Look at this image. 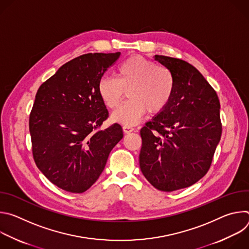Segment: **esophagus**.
Masks as SVG:
<instances>
[{
	"instance_id": "1",
	"label": "esophagus",
	"mask_w": 249,
	"mask_h": 249,
	"mask_svg": "<svg viewBox=\"0 0 249 249\" xmlns=\"http://www.w3.org/2000/svg\"><path fill=\"white\" fill-rule=\"evenodd\" d=\"M134 130H135V129H134L132 126H126V125H124V126H123V131H124V133H125V134L132 133Z\"/></svg>"
}]
</instances>
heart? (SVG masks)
Instances as JSON below:
<instances>
[{
	"label": "heart",
	"mask_w": 249,
	"mask_h": 249,
	"mask_svg": "<svg viewBox=\"0 0 249 249\" xmlns=\"http://www.w3.org/2000/svg\"><path fill=\"white\" fill-rule=\"evenodd\" d=\"M174 91V79L170 71L142 56H132L119 65L116 79L102 77L97 92L108 109H116L125 92L129 100L112 114L113 122L133 126L148 111L156 114L169 103Z\"/></svg>",
	"instance_id": "heart-1"
}]
</instances>
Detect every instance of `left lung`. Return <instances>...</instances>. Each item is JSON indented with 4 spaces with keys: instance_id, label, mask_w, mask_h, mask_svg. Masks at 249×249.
Wrapping results in <instances>:
<instances>
[{
    "instance_id": "left-lung-1",
    "label": "left lung",
    "mask_w": 249,
    "mask_h": 249,
    "mask_svg": "<svg viewBox=\"0 0 249 249\" xmlns=\"http://www.w3.org/2000/svg\"><path fill=\"white\" fill-rule=\"evenodd\" d=\"M174 91L166 107L141 129L140 168L157 189L186 188L208 172L221 140L219 97L191 64L162 55Z\"/></svg>"
}]
</instances>
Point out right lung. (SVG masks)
<instances>
[{"label": "right lung", "instance_id": "obj_1", "mask_svg": "<svg viewBox=\"0 0 249 249\" xmlns=\"http://www.w3.org/2000/svg\"><path fill=\"white\" fill-rule=\"evenodd\" d=\"M120 54L88 53L71 60L35 95L29 115L33 159L47 178L65 191H87L123 138L117 123L98 130L108 111L97 84Z\"/></svg>", "mask_w": 249, "mask_h": 249}]
</instances>
